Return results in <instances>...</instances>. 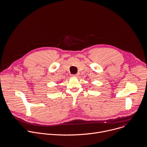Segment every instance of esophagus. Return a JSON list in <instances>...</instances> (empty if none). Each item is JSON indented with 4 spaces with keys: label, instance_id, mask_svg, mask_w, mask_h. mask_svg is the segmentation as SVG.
Segmentation results:
<instances>
[{
    "label": "esophagus",
    "instance_id": "esophagus-1",
    "mask_svg": "<svg viewBox=\"0 0 147 147\" xmlns=\"http://www.w3.org/2000/svg\"><path fill=\"white\" fill-rule=\"evenodd\" d=\"M72 77H77L78 76V75L77 74H75V75H71Z\"/></svg>",
    "mask_w": 147,
    "mask_h": 147
}]
</instances>
